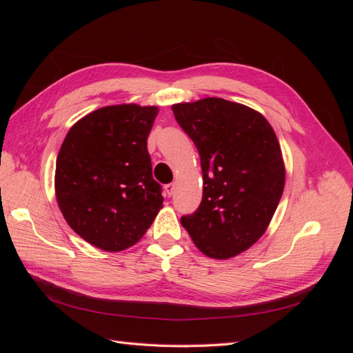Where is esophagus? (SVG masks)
I'll return each instance as SVG.
<instances>
[{
  "label": "esophagus",
  "instance_id": "obj_1",
  "mask_svg": "<svg viewBox=\"0 0 353 353\" xmlns=\"http://www.w3.org/2000/svg\"><path fill=\"white\" fill-rule=\"evenodd\" d=\"M165 191H166V194L170 197V196H174V193H175V184L172 183V184H166L165 185Z\"/></svg>",
  "mask_w": 353,
  "mask_h": 353
}]
</instances>
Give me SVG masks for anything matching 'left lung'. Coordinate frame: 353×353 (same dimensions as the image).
Instances as JSON below:
<instances>
[{"label":"left lung","instance_id":"1","mask_svg":"<svg viewBox=\"0 0 353 353\" xmlns=\"http://www.w3.org/2000/svg\"><path fill=\"white\" fill-rule=\"evenodd\" d=\"M172 110L197 147L203 174L200 206L181 223L209 258H232L262 237L283 196L279 140L259 112L239 103L209 97Z\"/></svg>","mask_w":353,"mask_h":353}]
</instances>
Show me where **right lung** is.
Returning <instances> with one entry per match:
<instances>
[{
  "label": "right lung",
  "mask_w": 353,
  "mask_h": 353,
  "mask_svg": "<svg viewBox=\"0 0 353 353\" xmlns=\"http://www.w3.org/2000/svg\"><path fill=\"white\" fill-rule=\"evenodd\" d=\"M159 109L108 105L83 116L63 141L56 197L69 227L105 252L140 241L162 208L147 138Z\"/></svg>",
  "instance_id": "right-lung-1"
}]
</instances>
